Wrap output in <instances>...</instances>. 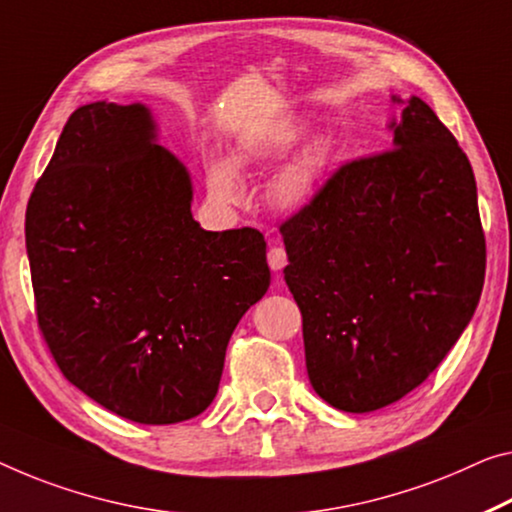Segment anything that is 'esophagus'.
Instances as JSON below:
<instances>
[{
    "label": "esophagus",
    "mask_w": 512,
    "mask_h": 512,
    "mask_svg": "<svg viewBox=\"0 0 512 512\" xmlns=\"http://www.w3.org/2000/svg\"><path fill=\"white\" fill-rule=\"evenodd\" d=\"M267 263H270V267L274 272H279L286 267L288 263V256H286V249H283L277 240H274V245L270 247V251H267Z\"/></svg>",
    "instance_id": "esophagus-1"
}]
</instances>
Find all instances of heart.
Masks as SVG:
<instances>
[{"label": "heart", "mask_w": 512, "mask_h": 512, "mask_svg": "<svg viewBox=\"0 0 512 512\" xmlns=\"http://www.w3.org/2000/svg\"><path fill=\"white\" fill-rule=\"evenodd\" d=\"M297 144V130L290 125H283L267 135L251 139L247 144H242L235 151L231 163L215 160L210 164L208 171V187L210 194L215 196L219 203L233 206L242 199V185L240 178L235 174L238 171H247L261 162L279 160L286 155L290 148ZM329 167V148L322 141H313L304 148V151L295 157V162L283 171L277 178V183L272 185V201L283 210H300L306 203L313 199L320 180L325 178Z\"/></svg>", "instance_id": "heart-1"}]
</instances>
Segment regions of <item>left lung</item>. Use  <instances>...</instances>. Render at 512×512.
Masks as SVG:
<instances>
[{"mask_svg":"<svg viewBox=\"0 0 512 512\" xmlns=\"http://www.w3.org/2000/svg\"><path fill=\"white\" fill-rule=\"evenodd\" d=\"M391 148L343 164L281 224L311 387L336 410L396 403L442 364L481 300L485 235L467 155L421 98Z\"/></svg>","mask_w":512,"mask_h":512,"instance_id":"8db88e82","label":"left lung"}]
</instances>
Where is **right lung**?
Listing matches in <instances>:
<instances>
[{"label": "right lung", "mask_w": 512, "mask_h": 512, "mask_svg": "<svg viewBox=\"0 0 512 512\" xmlns=\"http://www.w3.org/2000/svg\"><path fill=\"white\" fill-rule=\"evenodd\" d=\"M36 316L70 384L146 426L217 396L235 325L270 288L256 229L203 231L192 178L141 102L70 114L25 217Z\"/></svg>", "instance_id": "obj_1"}]
</instances>
